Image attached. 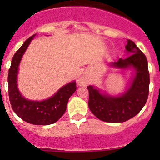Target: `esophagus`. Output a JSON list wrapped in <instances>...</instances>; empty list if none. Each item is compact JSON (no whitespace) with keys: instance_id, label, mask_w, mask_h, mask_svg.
<instances>
[{"instance_id":"1","label":"esophagus","mask_w":160,"mask_h":160,"mask_svg":"<svg viewBox=\"0 0 160 160\" xmlns=\"http://www.w3.org/2000/svg\"><path fill=\"white\" fill-rule=\"evenodd\" d=\"M90 78L87 75H85L84 74V75H82L81 77L79 78L78 80V84L80 87H86V86H87L90 83Z\"/></svg>"}]
</instances>
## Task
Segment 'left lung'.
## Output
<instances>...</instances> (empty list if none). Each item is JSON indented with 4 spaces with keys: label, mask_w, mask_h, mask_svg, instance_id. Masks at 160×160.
<instances>
[{
    "label": "left lung",
    "mask_w": 160,
    "mask_h": 160,
    "mask_svg": "<svg viewBox=\"0 0 160 160\" xmlns=\"http://www.w3.org/2000/svg\"><path fill=\"white\" fill-rule=\"evenodd\" d=\"M125 48L128 57L110 63V66L116 70L132 71L125 91L112 95L94 85L87 87L89 108L104 122L117 123L131 119L139 113L148 100L150 76L146 56L131 40H128Z\"/></svg>",
    "instance_id": "obj_1"
}]
</instances>
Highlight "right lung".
I'll return each instance as SVG.
<instances>
[{
    "instance_id": "right-lung-1",
    "label": "right lung",
    "mask_w": 160,
    "mask_h": 160,
    "mask_svg": "<svg viewBox=\"0 0 160 160\" xmlns=\"http://www.w3.org/2000/svg\"><path fill=\"white\" fill-rule=\"evenodd\" d=\"M36 35L25 41L12 58L8 74V96L12 110L22 120L33 125H49L57 122L65 113L68 100L75 92L76 82L64 85L51 97L42 101L28 99L22 95L18 87L19 66L24 53Z\"/></svg>"
}]
</instances>
